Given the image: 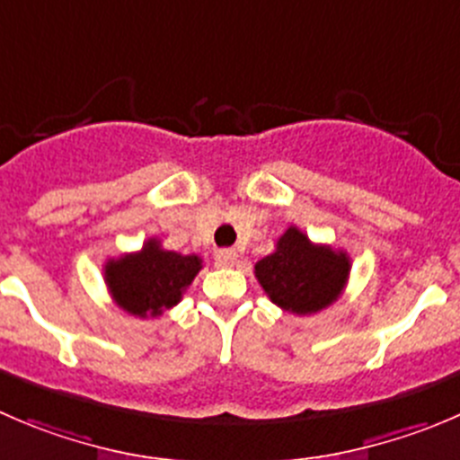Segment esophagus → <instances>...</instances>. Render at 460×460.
Masks as SVG:
<instances>
[{"mask_svg": "<svg viewBox=\"0 0 460 460\" xmlns=\"http://www.w3.org/2000/svg\"><path fill=\"white\" fill-rule=\"evenodd\" d=\"M216 262L222 267H234L238 262V253H235V249H217Z\"/></svg>", "mask_w": 460, "mask_h": 460, "instance_id": "1", "label": "esophagus"}]
</instances>
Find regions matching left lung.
<instances>
[{
    "mask_svg": "<svg viewBox=\"0 0 460 460\" xmlns=\"http://www.w3.org/2000/svg\"><path fill=\"white\" fill-rule=\"evenodd\" d=\"M271 303L298 316L332 305L349 283L350 258L328 244H314L296 226H289L276 243V252L253 267Z\"/></svg>",
    "mask_w": 460,
    "mask_h": 460,
    "instance_id": "1",
    "label": "left lung"
}]
</instances>
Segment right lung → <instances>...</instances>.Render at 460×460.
<instances>
[{
  "mask_svg": "<svg viewBox=\"0 0 460 460\" xmlns=\"http://www.w3.org/2000/svg\"><path fill=\"white\" fill-rule=\"evenodd\" d=\"M199 270V256L168 252L157 238H150L141 252L107 261L105 283L119 307L146 319L177 305Z\"/></svg>",
  "mask_w": 460,
  "mask_h": 460,
  "instance_id": "1",
  "label": "right lung"
}]
</instances>
